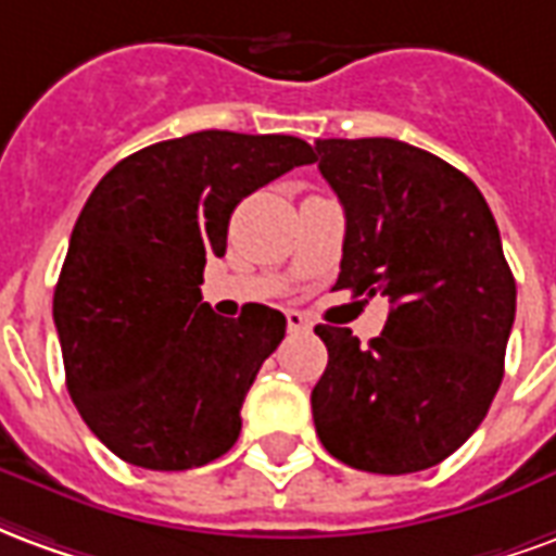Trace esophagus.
<instances>
[{
  "mask_svg": "<svg viewBox=\"0 0 556 556\" xmlns=\"http://www.w3.org/2000/svg\"><path fill=\"white\" fill-rule=\"evenodd\" d=\"M286 321H289L291 333H306V330H313V321L303 313H298V309H289V313H286Z\"/></svg>",
  "mask_w": 556,
  "mask_h": 556,
  "instance_id": "1",
  "label": "esophagus"
}]
</instances>
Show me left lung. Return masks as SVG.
Instances as JSON below:
<instances>
[{
    "instance_id": "left-lung-1",
    "label": "left lung",
    "mask_w": 556,
    "mask_h": 556,
    "mask_svg": "<svg viewBox=\"0 0 556 556\" xmlns=\"http://www.w3.org/2000/svg\"><path fill=\"white\" fill-rule=\"evenodd\" d=\"M318 169L345 207L333 289L381 294V337L318 325L327 369L315 431L342 465L414 473L477 431L503 381L515 279L489 202L465 172L399 139H318Z\"/></svg>"
}]
</instances>
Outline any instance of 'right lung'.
<instances>
[{
	"label": "right lung",
	"mask_w": 556,
	"mask_h": 556,
	"mask_svg": "<svg viewBox=\"0 0 556 556\" xmlns=\"http://www.w3.org/2000/svg\"><path fill=\"white\" fill-rule=\"evenodd\" d=\"M309 142L199 130L115 163L71 231L53 294L67 393L127 465L190 470L229 453L241 405L286 337V315L202 303L207 255H226L231 211L294 166Z\"/></svg>",
	"instance_id": "1"
}]
</instances>
